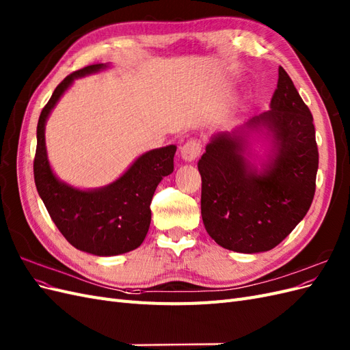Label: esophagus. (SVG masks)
<instances>
[{
  "instance_id": "esophagus-1",
  "label": "esophagus",
  "mask_w": 350,
  "mask_h": 350,
  "mask_svg": "<svg viewBox=\"0 0 350 350\" xmlns=\"http://www.w3.org/2000/svg\"><path fill=\"white\" fill-rule=\"evenodd\" d=\"M201 147H203V144H201V142L197 139H191V140L185 142L181 147V156L184 161H187V162L196 161V159L201 153Z\"/></svg>"
}]
</instances>
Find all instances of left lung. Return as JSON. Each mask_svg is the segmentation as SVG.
<instances>
[{
	"mask_svg": "<svg viewBox=\"0 0 350 350\" xmlns=\"http://www.w3.org/2000/svg\"><path fill=\"white\" fill-rule=\"evenodd\" d=\"M310 108L279 67L270 111L241 130L211 137L198 161L201 216L207 234L237 252L274 248L305 217L315 194L319 149ZM242 129H267L273 157L261 173L246 161Z\"/></svg>",
	"mask_w": 350,
	"mask_h": 350,
	"instance_id": "8db88e82",
	"label": "left lung"
}]
</instances>
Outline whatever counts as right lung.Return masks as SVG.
<instances>
[{
	"label": "right lung",
	"mask_w": 350,
	"mask_h": 350,
	"mask_svg": "<svg viewBox=\"0 0 350 350\" xmlns=\"http://www.w3.org/2000/svg\"><path fill=\"white\" fill-rule=\"evenodd\" d=\"M107 68L92 64L71 72L52 93L38 121L33 174L38 193L64 238L80 251L99 257L118 256L139 248L150 226V203L156 187L174 171L176 146L142 154L115 183L98 189H77L52 172L45 147V122L71 83Z\"/></svg>",
	"instance_id": "1"
}]
</instances>
